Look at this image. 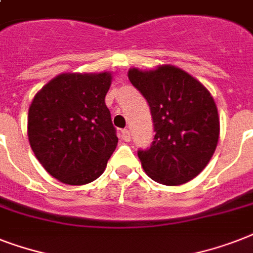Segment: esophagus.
<instances>
[{
	"label": "esophagus",
	"instance_id": "obj_1",
	"mask_svg": "<svg viewBox=\"0 0 253 253\" xmlns=\"http://www.w3.org/2000/svg\"><path fill=\"white\" fill-rule=\"evenodd\" d=\"M121 136H122V139L125 140V142H130L131 140V134H130V131L127 130V128L121 131Z\"/></svg>",
	"mask_w": 253,
	"mask_h": 253
}]
</instances>
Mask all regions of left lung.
Listing matches in <instances>:
<instances>
[{
	"mask_svg": "<svg viewBox=\"0 0 253 253\" xmlns=\"http://www.w3.org/2000/svg\"><path fill=\"white\" fill-rule=\"evenodd\" d=\"M127 76L150 105L156 131L150 150L138 152L144 172L168 186L193 180L208 166L219 139V115L210 91L170 64L130 68Z\"/></svg>",
	"mask_w": 253,
	"mask_h": 253,
	"instance_id": "1",
	"label": "left lung"
}]
</instances>
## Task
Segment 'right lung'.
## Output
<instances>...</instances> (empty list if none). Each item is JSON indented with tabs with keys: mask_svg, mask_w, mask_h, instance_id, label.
I'll use <instances>...</instances> for the list:
<instances>
[{
	"mask_svg": "<svg viewBox=\"0 0 253 253\" xmlns=\"http://www.w3.org/2000/svg\"><path fill=\"white\" fill-rule=\"evenodd\" d=\"M111 72L61 73L29 107L30 146L43 168L68 185L98 178L118 144L105 97Z\"/></svg>",
	"mask_w": 253,
	"mask_h": 253,
	"instance_id": "1",
	"label": "right lung"
}]
</instances>
